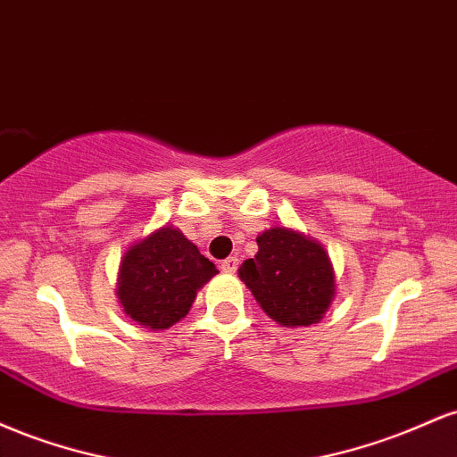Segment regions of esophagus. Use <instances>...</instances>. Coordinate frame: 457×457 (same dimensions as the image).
Masks as SVG:
<instances>
[{
  "label": "esophagus",
  "instance_id": "esophagus-1",
  "mask_svg": "<svg viewBox=\"0 0 457 457\" xmlns=\"http://www.w3.org/2000/svg\"><path fill=\"white\" fill-rule=\"evenodd\" d=\"M236 269H238V258H228V260L221 262V270L228 272V275L236 272Z\"/></svg>",
  "mask_w": 457,
  "mask_h": 457
}]
</instances>
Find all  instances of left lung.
I'll list each match as a JSON object with an SVG mask.
<instances>
[{
    "label": "left lung",
    "mask_w": 457,
    "mask_h": 457,
    "mask_svg": "<svg viewBox=\"0 0 457 457\" xmlns=\"http://www.w3.org/2000/svg\"><path fill=\"white\" fill-rule=\"evenodd\" d=\"M238 277L266 316L287 328L318 324L337 287L322 243L286 225L258 236V253L240 266Z\"/></svg>",
    "instance_id": "obj_1"
}]
</instances>
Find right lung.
<instances>
[{
  "label": "right lung",
  "mask_w": 457,
  "mask_h": 457,
  "mask_svg": "<svg viewBox=\"0 0 457 457\" xmlns=\"http://www.w3.org/2000/svg\"><path fill=\"white\" fill-rule=\"evenodd\" d=\"M217 266L174 225L135 240L120 260L115 296L139 327L165 330L180 322Z\"/></svg>",
  "instance_id": "1"
}]
</instances>
